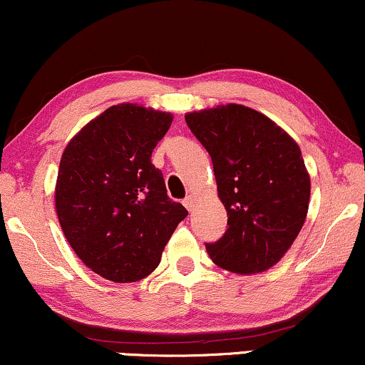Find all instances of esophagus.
<instances>
[{
	"instance_id": "obj_1",
	"label": "esophagus",
	"mask_w": 365,
	"mask_h": 365,
	"mask_svg": "<svg viewBox=\"0 0 365 365\" xmlns=\"http://www.w3.org/2000/svg\"><path fill=\"white\" fill-rule=\"evenodd\" d=\"M184 206H186L187 211L192 210V206H195V197L192 196H187L186 200H184Z\"/></svg>"
}]
</instances>
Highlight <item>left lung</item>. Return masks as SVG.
Listing matches in <instances>:
<instances>
[{"mask_svg": "<svg viewBox=\"0 0 365 365\" xmlns=\"http://www.w3.org/2000/svg\"><path fill=\"white\" fill-rule=\"evenodd\" d=\"M213 160L228 228L206 244L218 267L259 274L284 257L303 228L309 174L289 133L249 106L220 105L184 115Z\"/></svg>", "mask_w": 365, "mask_h": 365, "instance_id": "obj_1", "label": "left lung"}]
</instances>
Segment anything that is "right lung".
Listing matches in <instances>:
<instances>
[{
	"instance_id": "obj_1",
	"label": "right lung",
	"mask_w": 365,
	"mask_h": 365,
	"mask_svg": "<svg viewBox=\"0 0 365 365\" xmlns=\"http://www.w3.org/2000/svg\"><path fill=\"white\" fill-rule=\"evenodd\" d=\"M173 115L121 103L84 125L64 148L56 210L76 255L113 282L154 272L175 227L187 217L169 200L152 152Z\"/></svg>"
}]
</instances>
